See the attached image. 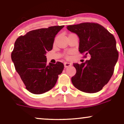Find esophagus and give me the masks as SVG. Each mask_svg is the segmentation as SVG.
Here are the masks:
<instances>
[{"mask_svg": "<svg viewBox=\"0 0 124 124\" xmlns=\"http://www.w3.org/2000/svg\"><path fill=\"white\" fill-rule=\"evenodd\" d=\"M64 67H65V68H68V67H70V66L72 65V64H71L70 62H65L64 63Z\"/></svg>", "mask_w": 124, "mask_h": 124, "instance_id": "34e87169", "label": "esophagus"}]
</instances>
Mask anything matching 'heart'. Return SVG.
I'll return each mask as SVG.
<instances>
[{
	"label": "heart",
	"instance_id": "obj_1",
	"mask_svg": "<svg viewBox=\"0 0 124 124\" xmlns=\"http://www.w3.org/2000/svg\"><path fill=\"white\" fill-rule=\"evenodd\" d=\"M67 56H68V55H67Z\"/></svg>",
	"mask_w": 124,
	"mask_h": 124
}]
</instances>
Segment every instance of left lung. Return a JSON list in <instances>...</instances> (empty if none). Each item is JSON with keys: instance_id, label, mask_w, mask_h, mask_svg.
I'll return each instance as SVG.
<instances>
[{"instance_id": "obj_1", "label": "left lung", "mask_w": 124, "mask_h": 124, "mask_svg": "<svg viewBox=\"0 0 124 124\" xmlns=\"http://www.w3.org/2000/svg\"><path fill=\"white\" fill-rule=\"evenodd\" d=\"M67 29L79 37V51L89 60L80 64L74 63L76 73L72 84L79 90L95 93L101 91L113 75L118 52L113 35L97 23H84L69 25Z\"/></svg>"}]
</instances>
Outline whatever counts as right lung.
Masks as SVG:
<instances>
[{
  "instance_id": "obj_1",
  "label": "right lung",
  "mask_w": 124,
  "mask_h": 124,
  "mask_svg": "<svg viewBox=\"0 0 124 124\" xmlns=\"http://www.w3.org/2000/svg\"><path fill=\"white\" fill-rule=\"evenodd\" d=\"M64 26L31 30L15 42L12 60L26 89L32 94L50 90L63 70L64 64L61 62L47 65L46 54L52 49L56 35Z\"/></svg>"
}]
</instances>
